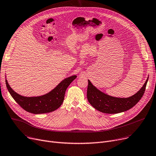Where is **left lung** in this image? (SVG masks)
Instances as JSON below:
<instances>
[{
    "label": "left lung",
    "instance_id": "1",
    "mask_svg": "<svg viewBox=\"0 0 156 156\" xmlns=\"http://www.w3.org/2000/svg\"><path fill=\"white\" fill-rule=\"evenodd\" d=\"M149 78L137 93L128 98L114 97L105 94L94 87L88 81L87 88V99L93 107L100 112L107 114H116L125 112L132 108L141 99Z\"/></svg>",
    "mask_w": 156,
    "mask_h": 156
}]
</instances>
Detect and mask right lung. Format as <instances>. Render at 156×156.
<instances>
[{
  "label": "right lung",
  "mask_w": 156,
  "mask_h": 156,
  "mask_svg": "<svg viewBox=\"0 0 156 156\" xmlns=\"http://www.w3.org/2000/svg\"><path fill=\"white\" fill-rule=\"evenodd\" d=\"M76 77V75H74L64 79L51 92L39 97H27L20 95L11 88L7 80L5 84L14 101L23 109L35 114H44L52 112L60 107L64 101L66 90Z\"/></svg>",
  "instance_id": "add662e5"
}]
</instances>
